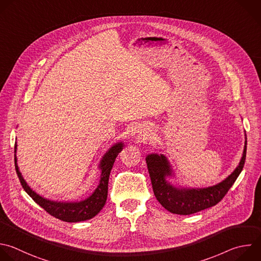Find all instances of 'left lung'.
<instances>
[{"mask_svg": "<svg viewBox=\"0 0 261 261\" xmlns=\"http://www.w3.org/2000/svg\"><path fill=\"white\" fill-rule=\"evenodd\" d=\"M247 150V137L242 158L237 168L221 182L207 188H188L172 184L175 178L174 170L163 153H148L145 161L148 168L153 194L159 203L169 212L190 215L215 206L226 195L243 170Z\"/></svg>", "mask_w": 261, "mask_h": 261, "instance_id": "8db88e82", "label": "left lung"}]
</instances>
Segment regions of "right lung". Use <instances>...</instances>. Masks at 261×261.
<instances>
[{"instance_id":"1","label":"right lung","mask_w":261,"mask_h":261,"mask_svg":"<svg viewBox=\"0 0 261 261\" xmlns=\"http://www.w3.org/2000/svg\"><path fill=\"white\" fill-rule=\"evenodd\" d=\"M125 146L123 141H119L112 145L109 150L102 155L98 169L100 170L99 184L95 191L88 197L82 201H53L46 199L35 191L31 189V187L24 180L21 172L19 171V167L17 164V143H15V169L20 180V184L27 194L45 211H47L50 215L58 218L62 221L66 222H79L85 221L93 218L96 216L100 210L103 208L107 198H108V190H109V178L111 174V170L114 166L115 160L118 156L119 152L122 151Z\"/></svg>"}]
</instances>
